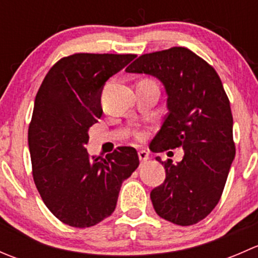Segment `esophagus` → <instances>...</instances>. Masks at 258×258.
<instances>
[{"label":"esophagus","instance_id":"esophagus-1","mask_svg":"<svg viewBox=\"0 0 258 258\" xmlns=\"http://www.w3.org/2000/svg\"><path fill=\"white\" fill-rule=\"evenodd\" d=\"M139 157H140V161H141L142 163L146 162L147 160H150V155H148L147 151H145V150L139 151Z\"/></svg>","mask_w":258,"mask_h":258}]
</instances>
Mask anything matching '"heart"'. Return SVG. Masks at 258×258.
<instances>
[{"label":"heart","instance_id":"1","mask_svg":"<svg viewBox=\"0 0 258 258\" xmlns=\"http://www.w3.org/2000/svg\"><path fill=\"white\" fill-rule=\"evenodd\" d=\"M139 137H141V135H139Z\"/></svg>","mask_w":258,"mask_h":258}]
</instances>
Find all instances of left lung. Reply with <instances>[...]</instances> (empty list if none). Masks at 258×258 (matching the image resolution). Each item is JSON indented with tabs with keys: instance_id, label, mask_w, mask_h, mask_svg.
<instances>
[{
	"instance_id": "8db88e82",
	"label": "left lung",
	"mask_w": 258,
	"mask_h": 258,
	"mask_svg": "<svg viewBox=\"0 0 258 258\" xmlns=\"http://www.w3.org/2000/svg\"><path fill=\"white\" fill-rule=\"evenodd\" d=\"M126 71L152 75L165 85L168 112L153 150H184L178 163L156 157L166 178L151 191L153 209L175 225H195L220 201L236 153L230 100L220 76L184 47L141 54Z\"/></svg>"
}]
</instances>
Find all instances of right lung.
Returning <instances> with one entry per match:
<instances>
[{
  "label": "right lung",
  "instance_id": "add662e5",
  "mask_svg": "<svg viewBox=\"0 0 258 258\" xmlns=\"http://www.w3.org/2000/svg\"><path fill=\"white\" fill-rule=\"evenodd\" d=\"M135 57H62L36 95L28 127L33 181L47 209L72 227H91L112 215L122 182L140 165L134 147L121 146L106 157L90 156L85 147L88 130L102 116L103 85Z\"/></svg>",
  "mask_w": 258,
  "mask_h": 258
}]
</instances>
